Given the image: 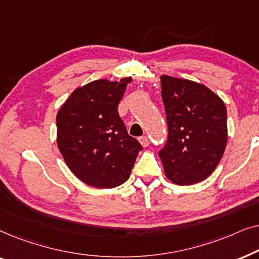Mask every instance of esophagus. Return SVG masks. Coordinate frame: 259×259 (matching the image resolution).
I'll return each mask as SVG.
<instances>
[{"instance_id":"34e87169","label":"esophagus","mask_w":259,"mask_h":259,"mask_svg":"<svg viewBox=\"0 0 259 259\" xmlns=\"http://www.w3.org/2000/svg\"><path fill=\"white\" fill-rule=\"evenodd\" d=\"M139 143L141 144V146H144V147H147L148 145H150V141H148L147 137H140L139 138Z\"/></svg>"}]
</instances>
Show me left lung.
Masks as SVG:
<instances>
[{
    "label": "left lung",
    "mask_w": 259,
    "mask_h": 259,
    "mask_svg": "<svg viewBox=\"0 0 259 259\" xmlns=\"http://www.w3.org/2000/svg\"><path fill=\"white\" fill-rule=\"evenodd\" d=\"M168 137L159 151L165 176L193 185L217 167L228 143L224 101L203 83L160 76Z\"/></svg>",
    "instance_id": "1"
}]
</instances>
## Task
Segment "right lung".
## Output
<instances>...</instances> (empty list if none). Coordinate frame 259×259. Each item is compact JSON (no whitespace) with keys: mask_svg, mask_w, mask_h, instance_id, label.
<instances>
[{"mask_svg":"<svg viewBox=\"0 0 259 259\" xmlns=\"http://www.w3.org/2000/svg\"><path fill=\"white\" fill-rule=\"evenodd\" d=\"M131 81H92L76 88L56 115V143L65 162L77 179L97 189L125 183L143 150L118 113Z\"/></svg>","mask_w":259,"mask_h":259,"instance_id":"obj_1","label":"right lung"}]
</instances>
